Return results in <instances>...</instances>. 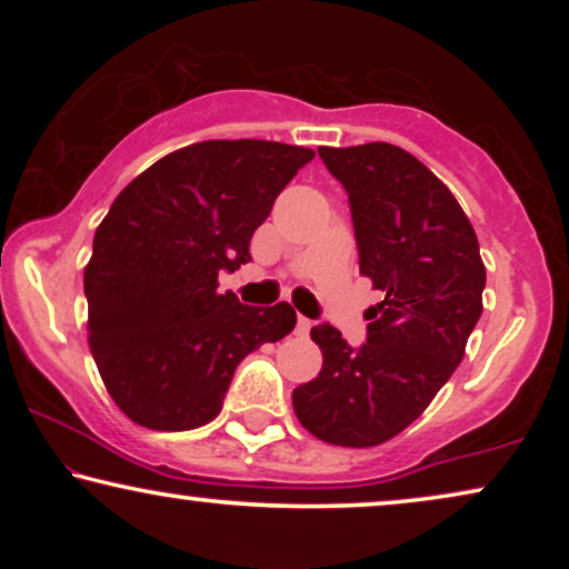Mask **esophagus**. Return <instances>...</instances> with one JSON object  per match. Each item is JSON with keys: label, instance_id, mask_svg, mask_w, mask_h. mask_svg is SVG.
<instances>
[{"label": "esophagus", "instance_id": "34e87169", "mask_svg": "<svg viewBox=\"0 0 569 569\" xmlns=\"http://www.w3.org/2000/svg\"><path fill=\"white\" fill-rule=\"evenodd\" d=\"M310 326H313V321H310V318H306V316H300L298 326H295V333H298V337H308Z\"/></svg>", "mask_w": 569, "mask_h": 569}]
</instances>
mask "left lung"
I'll use <instances>...</instances> for the list:
<instances>
[{
  "mask_svg": "<svg viewBox=\"0 0 569 569\" xmlns=\"http://www.w3.org/2000/svg\"><path fill=\"white\" fill-rule=\"evenodd\" d=\"M318 154L349 193L360 274L386 298L360 349L329 323L310 329L323 365L292 407L318 440L372 448L407 430L463 360L487 269L469 217L415 154L388 142Z\"/></svg>",
  "mask_w": 569,
  "mask_h": 569,
  "instance_id": "left-lung-1",
  "label": "left lung"
}]
</instances>
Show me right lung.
<instances>
[{"label":"right lung","instance_id":"right-lung-1","mask_svg":"<svg viewBox=\"0 0 569 569\" xmlns=\"http://www.w3.org/2000/svg\"><path fill=\"white\" fill-rule=\"evenodd\" d=\"M313 150L209 139L152 162L98 224L84 267L88 341L123 415L181 432L220 415L238 362L298 323L290 302L253 308L217 292L279 191Z\"/></svg>","mask_w":569,"mask_h":569}]
</instances>
